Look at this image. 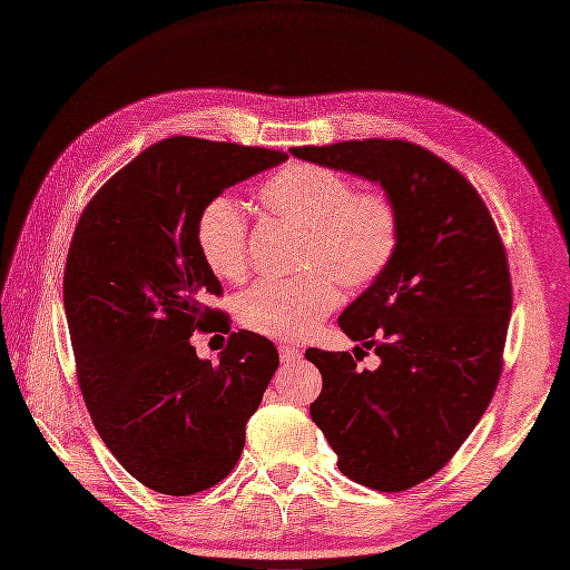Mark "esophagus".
<instances>
[{
    "instance_id": "esophagus-1",
    "label": "esophagus",
    "mask_w": 570,
    "mask_h": 570,
    "mask_svg": "<svg viewBox=\"0 0 570 570\" xmlns=\"http://www.w3.org/2000/svg\"><path fill=\"white\" fill-rule=\"evenodd\" d=\"M278 352H281L283 364H292V361H297L302 356V352L297 347H292V344H281Z\"/></svg>"
}]
</instances>
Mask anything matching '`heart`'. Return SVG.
<instances>
[{"label": "heart", "instance_id": "1", "mask_svg": "<svg viewBox=\"0 0 570 570\" xmlns=\"http://www.w3.org/2000/svg\"><path fill=\"white\" fill-rule=\"evenodd\" d=\"M258 202L304 228L302 264L314 266L295 278H266L239 297V323L264 337H306L340 304L333 272L347 287H366L385 273L400 245L394 204L381 193H352L347 178L321 166L289 164L275 170L258 187ZM195 243L216 278H243L247 218L233 197L204 202Z\"/></svg>", "mask_w": 570, "mask_h": 570}]
</instances>
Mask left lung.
<instances>
[{
	"mask_svg": "<svg viewBox=\"0 0 570 570\" xmlns=\"http://www.w3.org/2000/svg\"><path fill=\"white\" fill-rule=\"evenodd\" d=\"M289 154L381 185L400 216L390 266L337 318L381 366L356 368V352L306 358L323 375L308 411L337 469L371 490H409L456 454L494 394L511 316L502 237L475 187L419 145L375 137Z\"/></svg>",
	"mask_w": 570,
	"mask_h": 570,
	"instance_id": "obj_1",
	"label": "left lung"
}]
</instances>
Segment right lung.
I'll return each mask as SVG.
<instances>
[{"label":"right lung","instance_id":"1","mask_svg":"<svg viewBox=\"0 0 570 570\" xmlns=\"http://www.w3.org/2000/svg\"><path fill=\"white\" fill-rule=\"evenodd\" d=\"M285 161L283 151L168 137L99 187L78 220L63 308L80 392L99 438L145 488L187 497L243 454L245 428L278 368L275 344L230 333L218 364L195 331H230L195 223L206 199Z\"/></svg>","mask_w":570,"mask_h":570}]
</instances>
